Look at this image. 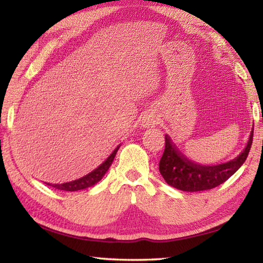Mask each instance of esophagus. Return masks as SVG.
<instances>
[{
    "label": "esophagus",
    "instance_id": "obj_1",
    "mask_svg": "<svg viewBox=\"0 0 263 263\" xmlns=\"http://www.w3.org/2000/svg\"><path fill=\"white\" fill-rule=\"evenodd\" d=\"M154 124H155V119L151 114L145 115L141 119V125L144 127H152L154 126Z\"/></svg>",
    "mask_w": 263,
    "mask_h": 263
}]
</instances>
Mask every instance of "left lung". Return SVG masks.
<instances>
[{"label": "left lung", "instance_id": "obj_1", "mask_svg": "<svg viewBox=\"0 0 263 263\" xmlns=\"http://www.w3.org/2000/svg\"><path fill=\"white\" fill-rule=\"evenodd\" d=\"M166 147L159 162V171L169 185L183 191L209 190L224 183L242 166L253 142V130L246 147L237 158L216 166H203L183 157L171 138L164 136Z\"/></svg>", "mask_w": 263, "mask_h": 263}]
</instances>
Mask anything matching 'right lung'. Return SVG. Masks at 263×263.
I'll use <instances>...</instances> for the list:
<instances>
[{
    "instance_id": "1",
    "label": "right lung",
    "mask_w": 263,
    "mask_h": 263,
    "mask_svg": "<svg viewBox=\"0 0 263 263\" xmlns=\"http://www.w3.org/2000/svg\"><path fill=\"white\" fill-rule=\"evenodd\" d=\"M118 148H119V146H117V147L115 148L114 152L109 155L108 159H106L103 163H101L99 167L94 169L91 173H89V174H87L86 176H83V177H81V179L75 180L72 182H67V183L54 184L52 186H54L55 189L65 190V191H78V190L86 189V188H88V186L96 184L97 182L102 180V177L104 176L105 173L108 172V169L111 166V163H112Z\"/></svg>"
}]
</instances>
